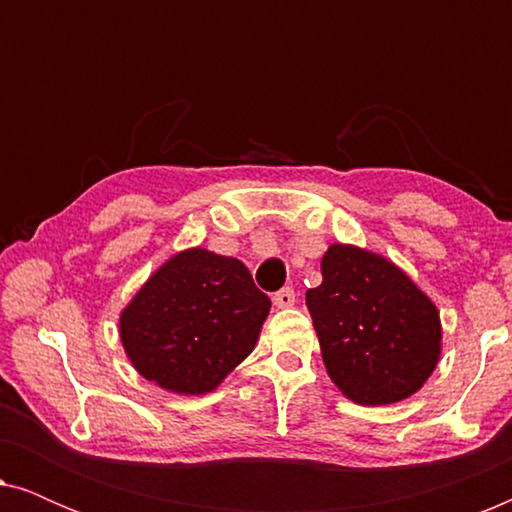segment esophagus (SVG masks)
Here are the masks:
<instances>
[{
	"instance_id": "obj_1",
	"label": "esophagus",
	"mask_w": 512,
	"mask_h": 512,
	"mask_svg": "<svg viewBox=\"0 0 512 512\" xmlns=\"http://www.w3.org/2000/svg\"><path fill=\"white\" fill-rule=\"evenodd\" d=\"M272 303H275L279 310H286V307H293L296 303V291L291 289V286H284L282 291L275 293V298H272Z\"/></svg>"
}]
</instances>
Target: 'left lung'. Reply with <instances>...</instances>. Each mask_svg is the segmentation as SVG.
<instances>
[{"label": "left lung", "instance_id": "left-lung-1", "mask_svg": "<svg viewBox=\"0 0 512 512\" xmlns=\"http://www.w3.org/2000/svg\"><path fill=\"white\" fill-rule=\"evenodd\" d=\"M321 277L305 300L335 387L359 405L417 394L443 349L436 303L396 263L354 244H331Z\"/></svg>", "mask_w": 512, "mask_h": 512}]
</instances>
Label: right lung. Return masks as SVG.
Returning a JSON list of instances; mask_svg holds the SVG:
<instances>
[{"mask_svg": "<svg viewBox=\"0 0 512 512\" xmlns=\"http://www.w3.org/2000/svg\"><path fill=\"white\" fill-rule=\"evenodd\" d=\"M270 298L237 258L193 247L160 265L118 319L144 380L181 396L214 391L254 352Z\"/></svg>", "mask_w": 512, "mask_h": 512, "instance_id": "right-lung-1", "label": "right lung"}]
</instances>
